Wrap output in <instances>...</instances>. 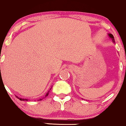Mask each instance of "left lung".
Masks as SVG:
<instances>
[{
  "instance_id": "left-lung-1",
  "label": "left lung",
  "mask_w": 126,
  "mask_h": 126,
  "mask_svg": "<svg viewBox=\"0 0 126 126\" xmlns=\"http://www.w3.org/2000/svg\"><path fill=\"white\" fill-rule=\"evenodd\" d=\"M108 36H109V37L110 38V39H112L113 43H115V41H114V36H113V35L112 34L109 33L108 34Z\"/></svg>"
}]
</instances>
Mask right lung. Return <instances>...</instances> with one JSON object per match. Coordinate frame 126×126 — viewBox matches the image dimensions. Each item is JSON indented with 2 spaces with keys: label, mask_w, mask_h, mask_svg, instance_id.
Wrapping results in <instances>:
<instances>
[{
  "label": "right lung",
  "mask_w": 126,
  "mask_h": 126,
  "mask_svg": "<svg viewBox=\"0 0 126 126\" xmlns=\"http://www.w3.org/2000/svg\"><path fill=\"white\" fill-rule=\"evenodd\" d=\"M51 89H52V88H51ZM51 89H50V90ZM49 94V91L47 92V93H46V95H45V96L43 97V98H40V99H38V101H42V100L43 99H44L45 97H46V96H47L48 94ZM16 97H18V98L20 100V101H28V99H22V98H20V97H18V96H16Z\"/></svg>",
  "instance_id": "right-lung-1"
}]
</instances>
